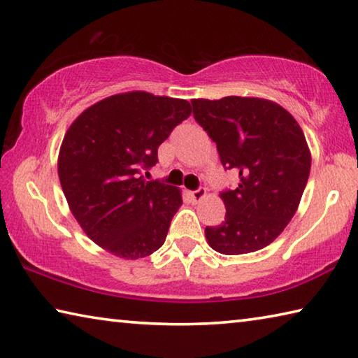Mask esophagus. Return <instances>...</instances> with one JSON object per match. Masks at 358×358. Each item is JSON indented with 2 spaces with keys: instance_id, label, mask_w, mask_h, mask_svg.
Returning a JSON list of instances; mask_svg holds the SVG:
<instances>
[{
  "instance_id": "1",
  "label": "esophagus",
  "mask_w": 358,
  "mask_h": 358,
  "mask_svg": "<svg viewBox=\"0 0 358 358\" xmlns=\"http://www.w3.org/2000/svg\"><path fill=\"white\" fill-rule=\"evenodd\" d=\"M205 194H207V191H205V187H199V189H196V191H191L189 192V197H191L192 203L201 202L202 199L205 197Z\"/></svg>"
}]
</instances>
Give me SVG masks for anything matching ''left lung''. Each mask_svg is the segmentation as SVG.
Segmentation results:
<instances>
[{
    "instance_id": "obj_1",
    "label": "left lung",
    "mask_w": 358,
    "mask_h": 358,
    "mask_svg": "<svg viewBox=\"0 0 358 358\" xmlns=\"http://www.w3.org/2000/svg\"><path fill=\"white\" fill-rule=\"evenodd\" d=\"M191 104L224 169L238 173L237 187L220 192L226 216L220 226L205 227L208 245L227 256L262 250L299 208L311 169L305 134L286 108L268 99L226 96Z\"/></svg>"
}]
</instances>
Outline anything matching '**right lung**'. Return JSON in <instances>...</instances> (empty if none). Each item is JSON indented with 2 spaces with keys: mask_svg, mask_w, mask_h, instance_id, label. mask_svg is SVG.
<instances>
[{
  "mask_svg": "<svg viewBox=\"0 0 358 358\" xmlns=\"http://www.w3.org/2000/svg\"><path fill=\"white\" fill-rule=\"evenodd\" d=\"M191 115L185 99L147 92L113 94L78 115L63 138L58 177L72 215L96 245L141 259L164 245L178 187L145 181L157 148Z\"/></svg>",
  "mask_w": 358,
  "mask_h": 358,
  "instance_id": "add662e5",
  "label": "right lung"
}]
</instances>
